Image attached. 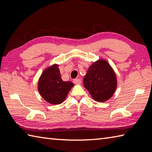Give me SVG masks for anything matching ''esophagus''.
I'll use <instances>...</instances> for the list:
<instances>
[{"label": "esophagus", "mask_w": 152, "mask_h": 152, "mask_svg": "<svg viewBox=\"0 0 152 152\" xmlns=\"http://www.w3.org/2000/svg\"><path fill=\"white\" fill-rule=\"evenodd\" d=\"M73 82L75 84H80L81 83V80L80 79H75L73 80Z\"/></svg>", "instance_id": "esophagus-1"}]
</instances>
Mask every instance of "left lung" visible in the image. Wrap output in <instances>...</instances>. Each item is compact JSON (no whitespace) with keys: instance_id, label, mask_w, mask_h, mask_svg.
<instances>
[{"instance_id":"obj_1","label":"left lung","mask_w":152,"mask_h":152,"mask_svg":"<svg viewBox=\"0 0 152 152\" xmlns=\"http://www.w3.org/2000/svg\"><path fill=\"white\" fill-rule=\"evenodd\" d=\"M83 84L94 100L104 102L109 99L115 92L117 80L109 63L99 60L90 66L84 77Z\"/></svg>"}]
</instances>
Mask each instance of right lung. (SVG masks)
Masks as SVG:
<instances>
[{
  "mask_svg": "<svg viewBox=\"0 0 152 152\" xmlns=\"http://www.w3.org/2000/svg\"><path fill=\"white\" fill-rule=\"evenodd\" d=\"M58 65H53L45 70L38 82L40 95L50 104H60L64 102L73 84L63 81Z\"/></svg>",
  "mask_w": 152,
  "mask_h": 152,
  "instance_id": "add662e5",
  "label": "right lung"
}]
</instances>
